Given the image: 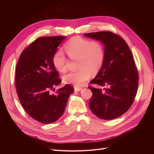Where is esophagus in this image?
<instances>
[{"instance_id": "esophagus-1", "label": "esophagus", "mask_w": 154, "mask_h": 154, "mask_svg": "<svg viewBox=\"0 0 154 154\" xmlns=\"http://www.w3.org/2000/svg\"><path fill=\"white\" fill-rule=\"evenodd\" d=\"M80 90H82V88H81V87H74V91L78 92V91H80Z\"/></svg>"}]
</instances>
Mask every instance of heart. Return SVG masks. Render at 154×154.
<instances>
[{"label": "heart", "instance_id": "1", "mask_svg": "<svg viewBox=\"0 0 154 154\" xmlns=\"http://www.w3.org/2000/svg\"><path fill=\"white\" fill-rule=\"evenodd\" d=\"M64 49L72 60L78 59V67L75 72H71L63 77L66 83L80 87L91 76V73L98 72L105 60V48L103 43L97 40H90L80 36L70 38L64 44ZM55 69L64 72L67 69V59L61 51L55 52L52 58Z\"/></svg>", "mask_w": 154, "mask_h": 154}]
</instances>
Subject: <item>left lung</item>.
I'll list each match as a JSON object with an SVG mask.
<instances>
[{
	"label": "left lung",
	"mask_w": 154,
	"mask_h": 154,
	"mask_svg": "<svg viewBox=\"0 0 154 154\" xmlns=\"http://www.w3.org/2000/svg\"><path fill=\"white\" fill-rule=\"evenodd\" d=\"M105 45V60L99 72L90 82L103 89L88 87L92 92L91 111L103 119H113L125 113L136 97L139 76L132 53L123 38L110 31L85 33Z\"/></svg>",
	"instance_id": "8db88e82"
}]
</instances>
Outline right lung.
Returning <instances> with one entry per match:
<instances>
[{
  "label": "right lung",
  "mask_w": 154,
  "mask_h": 154,
  "mask_svg": "<svg viewBox=\"0 0 154 154\" xmlns=\"http://www.w3.org/2000/svg\"><path fill=\"white\" fill-rule=\"evenodd\" d=\"M66 36H44L36 39L21 53L16 67L15 86L18 99L26 112L38 122L49 124L58 120L74 89L70 85L51 90L62 80L52 58Z\"/></svg>",
  "instance_id": "obj_1"
}]
</instances>
